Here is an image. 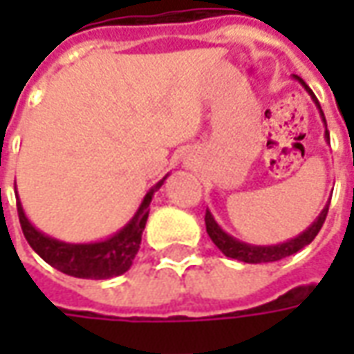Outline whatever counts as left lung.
I'll return each mask as SVG.
<instances>
[{
	"label": "left lung",
	"instance_id": "8db88e82",
	"mask_svg": "<svg viewBox=\"0 0 354 354\" xmlns=\"http://www.w3.org/2000/svg\"><path fill=\"white\" fill-rule=\"evenodd\" d=\"M292 77L307 91V94L311 96V100L315 102V106H317V109H319L320 113V119H322V123H324V140L330 142V132H328L326 129V117L322 113V108H320L317 96L313 94V91L307 87V83H305L301 77H297V75H292ZM328 207H330V199H328V203L324 205V208L320 210V214L317 216V220H315L307 230L301 231L296 237L288 239V241H284V243H277V245H250V243H245V241H239V239H235L233 235H230L227 231L222 230V225L216 222V218L212 216V212H210L208 208L207 216H205V223H207L208 237L212 239V243H214L227 258L245 261V263H267V261H279L282 260V258H286V256H292V254H296L297 250H301L304 246L309 245L313 239L317 237V233H319L320 227H322V223L326 220Z\"/></svg>",
	"mask_w": 354,
	"mask_h": 354
}]
</instances>
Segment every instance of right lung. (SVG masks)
Wrapping results in <instances>:
<instances>
[{"mask_svg":"<svg viewBox=\"0 0 354 354\" xmlns=\"http://www.w3.org/2000/svg\"><path fill=\"white\" fill-rule=\"evenodd\" d=\"M169 174L161 178L157 184L144 195L138 210L134 212L129 222L123 227L115 231L113 235L102 241H91V243H66L60 239L45 235L43 231L35 227L28 220L26 212L22 208L19 193H17V207H19V220L24 231V237L41 256L49 266L58 271L77 277V279H111L127 273L132 266V260L138 254L140 243H142V231L146 227L147 216H149V203L153 199L157 189H161ZM17 189V184H15Z\"/></svg>","mask_w":354,"mask_h":354,"instance_id":"1","label":"right lung"}]
</instances>
